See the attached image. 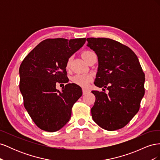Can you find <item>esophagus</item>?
I'll return each instance as SVG.
<instances>
[{
    "instance_id": "34e87169",
    "label": "esophagus",
    "mask_w": 160,
    "mask_h": 160,
    "mask_svg": "<svg viewBox=\"0 0 160 160\" xmlns=\"http://www.w3.org/2000/svg\"><path fill=\"white\" fill-rule=\"evenodd\" d=\"M89 91V90H88V89H83V95H85L86 93H88Z\"/></svg>"
}]
</instances>
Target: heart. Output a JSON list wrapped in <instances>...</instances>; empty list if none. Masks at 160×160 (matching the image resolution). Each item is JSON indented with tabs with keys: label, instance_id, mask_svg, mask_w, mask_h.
Returning <instances> with one entry per match:
<instances>
[{
	"label": "heart",
	"instance_id": "heart-1",
	"mask_svg": "<svg viewBox=\"0 0 160 160\" xmlns=\"http://www.w3.org/2000/svg\"><path fill=\"white\" fill-rule=\"evenodd\" d=\"M93 54H94V52L93 51H85L82 52V57H83V58L85 60V61H87V60H88ZM71 60H72V58L69 57L66 62L65 67L67 70H69L70 69ZM91 79H92L91 77L89 75L79 74L72 77V82L77 85L82 87V88H86V87L88 86L89 83L91 81Z\"/></svg>",
	"mask_w": 160,
	"mask_h": 160
}]
</instances>
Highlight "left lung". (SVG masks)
<instances>
[{
	"instance_id": "8db88e82",
	"label": "left lung",
	"mask_w": 160,
	"mask_h": 160,
	"mask_svg": "<svg viewBox=\"0 0 160 160\" xmlns=\"http://www.w3.org/2000/svg\"><path fill=\"white\" fill-rule=\"evenodd\" d=\"M87 41L98 57L94 84L109 91H91L95 96L92 118L106 130L123 128L138 112L145 93V74L138 58L130 48L111 38Z\"/></svg>"
}]
</instances>
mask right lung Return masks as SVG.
Masks as SVG:
<instances>
[{
  "label": "right lung",
  "instance_id": "add662e5",
  "mask_svg": "<svg viewBox=\"0 0 160 160\" xmlns=\"http://www.w3.org/2000/svg\"><path fill=\"white\" fill-rule=\"evenodd\" d=\"M85 38H47L28 53L19 68V88L24 106L38 128L49 132L59 130L69 122L71 109L82 89L69 82L66 62L83 47ZM66 83L61 92L56 88Z\"/></svg>",
  "mask_w": 160,
  "mask_h": 160
}]
</instances>
